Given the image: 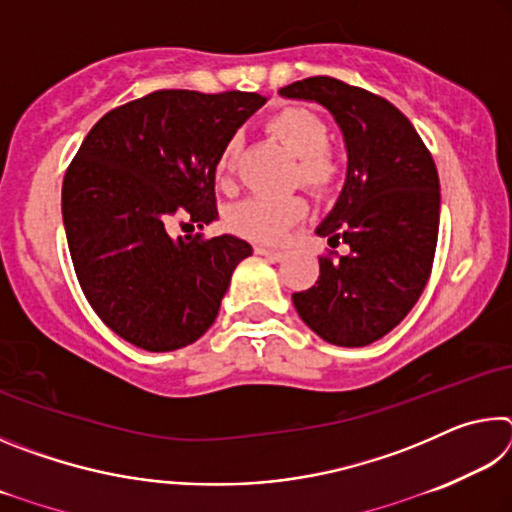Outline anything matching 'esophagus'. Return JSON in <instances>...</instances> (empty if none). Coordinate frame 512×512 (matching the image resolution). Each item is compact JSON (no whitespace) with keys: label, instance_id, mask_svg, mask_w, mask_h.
<instances>
[{"label":"esophagus","instance_id":"esophagus-1","mask_svg":"<svg viewBox=\"0 0 512 512\" xmlns=\"http://www.w3.org/2000/svg\"><path fill=\"white\" fill-rule=\"evenodd\" d=\"M255 253L266 257V259H271V262H282V259H284V253H280V250H271V248H264V246H255Z\"/></svg>","mask_w":512,"mask_h":512}]
</instances>
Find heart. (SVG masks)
Wrapping results in <instances>:
<instances>
[{
    "instance_id": "b5f03b06",
    "label": "heart",
    "mask_w": 512,
    "mask_h": 512,
    "mask_svg": "<svg viewBox=\"0 0 512 512\" xmlns=\"http://www.w3.org/2000/svg\"><path fill=\"white\" fill-rule=\"evenodd\" d=\"M266 128L287 149L298 155V173L300 183L311 189L325 192L341 176V162L327 149L329 135L316 112L307 108L291 106L268 117ZM239 153V137H230L216 158L214 171L221 185L230 183L232 169H235ZM309 205L302 196H250L246 201L237 203L228 214L230 228L237 235L246 237L257 244H280L291 225H296L307 214Z\"/></svg>"
}]
</instances>
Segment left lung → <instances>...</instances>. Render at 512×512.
<instances>
[{"mask_svg": "<svg viewBox=\"0 0 512 512\" xmlns=\"http://www.w3.org/2000/svg\"><path fill=\"white\" fill-rule=\"evenodd\" d=\"M280 94L323 106L348 149L343 189L316 235L350 253L320 257L316 284L293 293V305L323 341L363 348L400 325L427 287L440 221L436 164L411 121L377 94L329 76Z\"/></svg>", "mask_w": 512, "mask_h": 512, "instance_id": "8db88e82", "label": "left lung"}]
</instances>
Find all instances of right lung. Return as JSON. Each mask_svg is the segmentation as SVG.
Segmentation results:
<instances>
[{
  "instance_id": "1",
  "label": "right lung",
  "mask_w": 512,
  "mask_h": 512,
  "mask_svg": "<svg viewBox=\"0 0 512 512\" xmlns=\"http://www.w3.org/2000/svg\"><path fill=\"white\" fill-rule=\"evenodd\" d=\"M268 99L257 92L160 90L103 115L63 180V223L90 307L149 352L194 343L212 327L230 277L253 246L235 235H169L219 219L214 164Z\"/></svg>"
}]
</instances>
